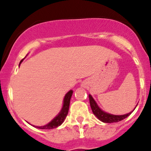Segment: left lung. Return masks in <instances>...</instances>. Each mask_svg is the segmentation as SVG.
<instances>
[{
	"label": "left lung",
	"mask_w": 151,
	"mask_h": 151,
	"mask_svg": "<svg viewBox=\"0 0 151 151\" xmlns=\"http://www.w3.org/2000/svg\"><path fill=\"white\" fill-rule=\"evenodd\" d=\"M89 100H90V104H91V109L93 111V113L96 115L97 118H98L99 121H102L104 123H117L119 122V121H122V120L125 119V118H127L129 115H130L132 114V112H130L129 113L125 114V115H112V114L108 113V112H104L103 111L99 106H98L97 103L96 102L95 100L93 99V98L92 97V96L91 94H89ZM137 106V104L136 105V106ZM135 106V108H136Z\"/></svg>",
	"instance_id": "obj_1"
}]
</instances>
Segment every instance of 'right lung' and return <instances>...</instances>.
<instances>
[{"label":"right lung","mask_w":151,"mask_h":151,"mask_svg":"<svg viewBox=\"0 0 151 151\" xmlns=\"http://www.w3.org/2000/svg\"><path fill=\"white\" fill-rule=\"evenodd\" d=\"M23 59L20 61L19 65L22 63ZM73 91L72 90H70L68 93L65 95L64 99H63V106H62L61 109H60V112L50 121V123H48L47 124L45 125V126H35L34 127L37 128V129H53L55 128L58 127L59 126L62 124L64 121V120L66 119L67 115H68V109H69V104H70V100H71V96H72Z\"/></svg>","instance_id":"obj_1"}]
</instances>
